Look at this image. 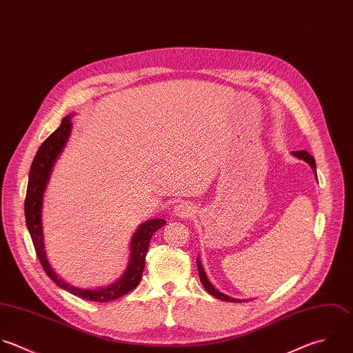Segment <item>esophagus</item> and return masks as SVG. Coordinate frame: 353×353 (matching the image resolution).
Returning <instances> with one entry per match:
<instances>
[{
  "label": "esophagus",
  "instance_id": "34e87169",
  "mask_svg": "<svg viewBox=\"0 0 353 353\" xmlns=\"http://www.w3.org/2000/svg\"><path fill=\"white\" fill-rule=\"evenodd\" d=\"M173 213H174V216H177L180 219H190V217H192L195 214V208L191 203L185 202V203L177 205L174 208Z\"/></svg>",
  "mask_w": 353,
  "mask_h": 353
}]
</instances>
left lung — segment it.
Masks as SVG:
<instances>
[{"mask_svg": "<svg viewBox=\"0 0 353 353\" xmlns=\"http://www.w3.org/2000/svg\"><path fill=\"white\" fill-rule=\"evenodd\" d=\"M293 155H294V157H297V158H300V159H304L307 163H310V165H311V168H312V170L316 173V163H315V159H314V157H312L311 154H308L307 151H294V152H293ZM196 264H198L199 279H201V282H202L203 288H205V289H206V290H208L213 297H216V299H219V300H221V301H228V303H242L241 300H236V299L228 297V296H225V294L220 293L217 289H214V288H213V285L210 283V281H209V279H208V276H206V272L203 271V267H202V264H201L199 257L196 259Z\"/></svg>", "mask_w": 353, "mask_h": 353, "instance_id": "left-lung-1", "label": "left lung"}]
</instances>
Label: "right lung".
<instances>
[{
	"instance_id": "add662e5",
	"label": "right lung",
	"mask_w": 353,
	"mask_h": 353,
	"mask_svg": "<svg viewBox=\"0 0 353 353\" xmlns=\"http://www.w3.org/2000/svg\"><path fill=\"white\" fill-rule=\"evenodd\" d=\"M71 117L72 115H67L61 119L60 126L41 144V147L38 148L34 157V161L30 168L28 184H27V192H26V201H24L26 225L32 239L35 253L39 259V263L43 271L60 289L88 301L108 303V301L121 299L122 296L128 294L139 285V282L141 281L144 265H145V254L148 252L150 241L154 232L158 231L161 227H163L166 221L162 219L148 220L136 230L130 241V259H129L128 268L118 282L107 288L93 289V290L79 289L63 281L53 271V268L48 261L45 246H43V234H42V224H41L42 196H43V191L46 188L52 168L57 157L63 151L68 140V136L71 133Z\"/></svg>"
}]
</instances>
